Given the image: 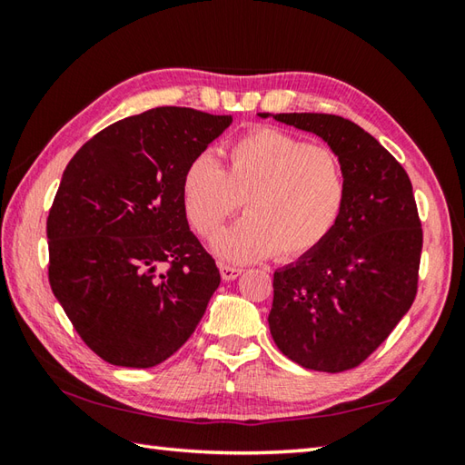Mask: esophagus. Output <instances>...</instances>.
Masks as SVG:
<instances>
[{
	"label": "esophagus",
	"instance_id": "34e87169",
	"mask_svg": "<svg viewBox=\"0 0 465 465\" xmlns=\"http://www.w3.org/2000/svg\"><path fill=\"white\" fill-rule=\"evenodd\" d=\"M242 272L243 270H240V268H232V265H220V273H222V280H225V282H233V280H238L240 275H242Z\"/></svg>",
	"mask_w": 465,
	"mask_h": 465
}]
</instances>
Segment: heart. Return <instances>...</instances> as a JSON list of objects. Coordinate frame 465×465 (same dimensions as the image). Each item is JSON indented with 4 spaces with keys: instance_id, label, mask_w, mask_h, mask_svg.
<instances>
[{
    "instance_id": "1",
    "label": "heart",
    "mask_w": 465,
    "mask_h": 465,
    "mask_svg": "<svg viewBox=\"0 0 465 465\" xmlns=\"http://www.w3.org/2000/svg\"><path fill=\"white\" fill-rule=\"evenodd\" d=\"M187 220L203 238L246 202L249 217L215 236L222 260L250 263L268 258H302L330 238L348 200L341 157L275 127H260L235 140L223 170L210 155L187 165L182 182Z\"/></svg>"
}]
</instances>
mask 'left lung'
<instances>
[{
	"label": "left lung",
	"mask_w": 465,
	"mask_h": 465,
	"mask_svg": "<svg viewBox=\"0 0 465 465\" xmlns=\"http://www.w3.org/2000/svg\"><path fill=\"white\" fill-rule=\"evenodd\" d=\"M273 120L315 134L341 157L348 200L318 250L273 273L272 338L302 368L351 370L416 300L423 233L411 182L373 135L340 115L275 114Z\"/></svg>",
	"instance_id": "obj_1"
}]
</instances>
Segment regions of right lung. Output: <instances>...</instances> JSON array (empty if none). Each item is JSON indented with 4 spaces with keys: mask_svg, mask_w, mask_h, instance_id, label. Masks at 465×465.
<instances>
[{
    "mask_svg": "<svg viewBox=\"0 0 465 465\" xmlns=\"http://www.w3.org/2000/svg\"><path fill=\"white\" fill-rule=\"evenodd\" d=\"M232 120L155 107L95 134L67 163L47 215L49 285L107 363L153 368L203 318L220 270L190 232L182 182Z\"/></svg>",
    "mask_w": 465,
    "mask_h": 465,
    "instance_id": "add662e5",
    "label": "right lung"
}]
</instances>
